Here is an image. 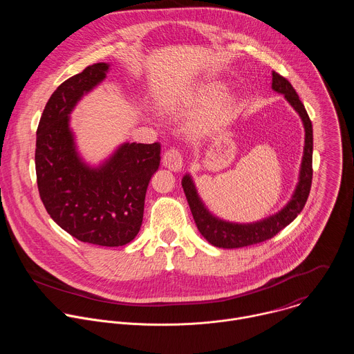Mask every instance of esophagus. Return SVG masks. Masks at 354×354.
I'll use <instances>...</instances> for the list:
<instances>
[{
  "label": "esophagus",
  "instance_id": "esophagus-1",
  "mask_svg": "<svg viewBox=\"0 0 354 354\" xmlns=\"http://www.w3.org/2000/svg\"><path fill=\"white\" fill-rule=\"evenodd\" d=\"M162 164L165 168L176 172L182 169V154L178 148L167 149L162 156Z\"/></svg>",
  "mask_w": 354,
  "mask_h": 354
}]
</instances>
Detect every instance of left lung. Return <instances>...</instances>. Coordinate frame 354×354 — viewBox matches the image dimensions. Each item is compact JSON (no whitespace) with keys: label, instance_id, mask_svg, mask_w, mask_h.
I'll use <instances>...</instances> for the list:
<instances>
[{"label":"left lung","instance_id":"left-lung-1","mask_svg":"<svg viewBox=\"0 0 354 354\" xmlns=\"http://www.w3.org/2000/svg\"><path fill=\"white\" fill-rule=\"evenodd\" d=\"M272 75V88L286 96L288 104L298 112V115L302 119V123H304L306 145L304 157H302L299 171V182L290 200V203L277 214L254 224H235L218 220L214 216H212L198 198L192 178L189 175L183 176L182 187L185 190L194 223L200 234L217 248H242L273 238L301 213L310 196L313 183V123L304 105H302L295 89L288 82V80H286L276 71H273Z\"/></svg>","mask_w":354,"mask_h":354}]
</instances>
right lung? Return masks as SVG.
I'll return each instance as SVG.
<instances>
[{"label": "right lung", "mask_w": 354, "mask_h": 354, "mask_svg": "<svg viewBox=\"0 0 354 354\" xmlns=\"http://www.w3.org/2000/svg\"><path fill=\"white\" fill-rule=\"evenodd\" d=\"M96 63L66 80L50 96L36 131V180L47 213L78 241L122 246L138 234L145 192L160 167V142L123 144L99 168L77 156L68 115L81 96L106 77Z\"/></svg>", "instance_id": "right-lung-1"}]
</instances>
